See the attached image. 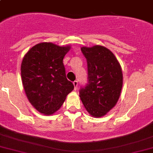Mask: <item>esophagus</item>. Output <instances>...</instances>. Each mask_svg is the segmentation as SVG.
<instances>
[{
  "instance_id": "esophagus-1",
  "label": "esophagus",
  "mask_w": 153,
  "mask_h": 153,
  "mask_svg": "<svg viewBox=\"0 0 153 153\" xmlns=\"http://www.w3.org/2000/svg\"><path fill=\"white\" fill-rule=\"evenodd\" d=\"M74 89H75V90H76V89H77V86H78L77 80H75V81H74Z\"/></svg>"
}]
</instances>
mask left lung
<instances>
[{"label":"left lung","instance_id":"left-lung-1","mask_svg":"<svg viewBox=\"0 0 153 153\" xmlns=\"http://www.w3.org/2000/svg\"><path fill=\"white\" fill-rule=\"evenodd\" d=\"M88 64V83L79 91L87 111L94 117L105 116L115 106L123 86V74L113 52L105 47H83Z\"/></svg>","mask_w":153,"mask_h":153}]
</instances>
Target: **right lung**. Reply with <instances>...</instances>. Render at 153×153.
Wrapping results in <instances>:
<instances>
[{
	"mask_svg": "<svg viewBox=\"0 0 153 153\" xmlns=\"http://www.w3.org/2000/svg\"><path fill=\"white\" fill-rule=\"evenodd\" d=\"M70 47L40 43L26 53L21 65L26 96L36 110L45 115L56 112L74 86L68 80L63 58Z\"/></svg>",
	"mask_w": 153,
	"mask_h": 153,
	"instance_id": "1",
	"label": "right lung"
}]
</instances>
